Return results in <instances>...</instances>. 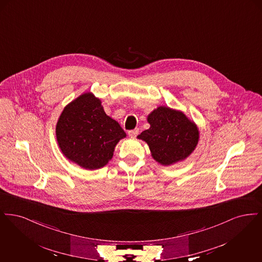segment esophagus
<instances>
[{"mask_svg":"<svg viewBox=\"0 0 262 262\" xmlns=\"http://www.w3.org/2000/svg\"><path fill=\"white\" fill-rule=\"evenodd\" d=\"M138 133H139V129L137 127V128H135V129L128 130V132H127V135H128V137H136L137 135H138Z\"/></svg>","mask_w":262,"mask_h":262,"instance_id":"34e87169","label":"esophagus"}]
</instances>
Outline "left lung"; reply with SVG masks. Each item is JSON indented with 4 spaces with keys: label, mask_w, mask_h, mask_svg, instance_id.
<instances>
[{
    "label": "left lung",
    "mask_w": 262,
    "mask_h": 262,
    "mask_svg": "<svg viewBox=\"0 0 262 262\" xmlns=\"http://www.w3.org/2000/svg\"><path fill=\"white\" fill-rule=\"evenodd\" d=\"M150 127L138 138L149 145L153 158L162 165L184 160L194 150L199 129L184 113L168 107H159L147 118Z\"/></svg>",
    "instance_id": "left-lung-1"
}]
</instances>
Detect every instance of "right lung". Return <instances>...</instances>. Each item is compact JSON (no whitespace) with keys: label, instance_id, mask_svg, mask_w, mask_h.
Listing matches in <instances>:
<instances>
[{"label":"right lung","instance_id":"obj_1","mask_svg":"<svg viewBox=\"0 0 262 262\" xmlns=\"http://www.w3.org/2000/svg\"><path fill=\"white\" fill-rule=\"evenodd\" d=\"M56 136L68 159L84 169L95 170L112 159L114 148L125 133L105 114L98 98L85 93L63 109Z\"/></svg>","mask_w":262,"mask_h":262}]
</instances>
